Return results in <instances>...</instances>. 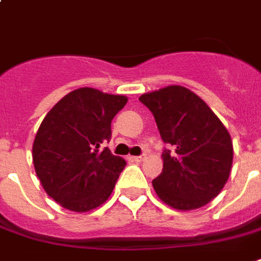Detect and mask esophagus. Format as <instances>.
<instances>
[{"label":"esophagus","instance_id":"34e87169","mask_svg":"<svg viewBox=\"0 0 261 261\" xmlns=\"http://www.w3.org/2000/svg\"><path fill=\"white\" fill-rule=\"evenodd\" d=\"M145 158V155H137V156H133V161H136V162H141Z\"/></svg>","mask_w":261,"mask_h":261}]
</instances>
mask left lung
<instances>
[{
	"instance_id": "1",
	"label": "left lung",
	"mask_w": 261,
	"mask_h": 261,
	"mask_svg": "<svg viewBox=\"0 0 261 261\" xmlns=\"http://www.w3.org/2000/svg\"><path fill=\"white\" fill-rule=\"evenodd\" d=\"M140 101L155 118L164 149L162 172L152 181L160 199L179 211L205 206L218 196L230 174L233 145L209 106L182 86L147 93Z\"/></svg>"
}]
</instances>
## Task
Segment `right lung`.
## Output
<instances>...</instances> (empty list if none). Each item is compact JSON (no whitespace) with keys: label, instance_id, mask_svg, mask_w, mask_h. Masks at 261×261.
Instances as JSON below:
<instances>
[{"label":"right lung","instance_id":"right-lung-1","mask_svg":"<svg viewBox=\"0 0 261 261\" xmlns=\"http://www.w3.org/2000/svg\"><path fill=\"white\" fill-rule=\"evenodd\" d=\"M125 103V96L82 87L43 118L32 147L34 165L46 194L63 207L87 212L112 195L125 161L105 145Z\"/></svg>","mask_w":261,"mask_h":261}]
</instances>
